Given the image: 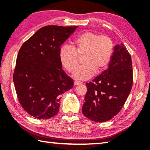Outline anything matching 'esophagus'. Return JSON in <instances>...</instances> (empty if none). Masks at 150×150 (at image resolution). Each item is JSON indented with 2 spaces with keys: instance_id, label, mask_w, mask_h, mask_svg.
<instances>
[{
  "instance_id": "esophagus-1",
  "label": "esophagus",
  "mask_w": 150,
  "mask_h": 150,
  "mask_svg": "<svg viewBox=\"0 0 150 150\" xmlns=\"http://www.w3.org/2000/svg\"><path fill=\"white\" fill-rule=\"evenodd\" d=\"M82 84V82L81 81H75L74 82V85L75 86H79V85H81Z\"/></svg>"
}]
</instances>
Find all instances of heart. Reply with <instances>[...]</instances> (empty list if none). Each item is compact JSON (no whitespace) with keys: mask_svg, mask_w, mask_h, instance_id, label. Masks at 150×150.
<instances>
[{"mask_svg":"<svg viewBox=\"0 0 150 150\" xmlns=\"http://www.w3.org/2000/svg\"><path fill=\"white\" fill-rule=\"evenodd\" d=\"M113 43L109 37L86 31L75 38L73 46L64 44L59 51L60 63L69 73L77 66L79 55L84 62L76 69L73 77L77 80H87L100 73L109 65L113 52Z\"/></svg>","mask_w":150,"mask_h":150,"instance_id":"1","label":"heart"}]
</instances>
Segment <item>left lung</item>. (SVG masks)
I'll return each mask as SVG.
<instances>
[{
    "label": "left lung",
    "mask_w": 150,
    "mask_h": 150,
    "mask_svg": "<svg viewBox=\"0 0 150 150\" xmlns=\"http://www.w3.org/2000/svg\"><path fill=\"white\" fill-rule=\"evenodd\" d=\"M86 85L88 90L82 109L85 117L103 122L118 114L133 85L131 55L123 44L114 47L108 69Z\"/></svg>",
    "instance_id": "1"
}]
</instances>
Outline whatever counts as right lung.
<instances>
[{
    "label": "right lung",
    "mask_w": 150,
    "mask_h": 150,
    "mask_svg": "<svg viewBox=\"0 0 150 150\" xmlns=\"http://www.w3.org/2000/svg\"><path fill=\"white\" fill-rule=\"evenodd\" d=\"M77 28L44 26L19 50L13 76L15 91L22 108L36 119L56 115L62 95L73 86L62 69L59 51Z\"/></svg>",
    "instance_id": "add662e5"
}]
</instances>
